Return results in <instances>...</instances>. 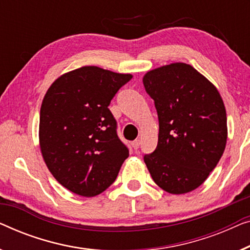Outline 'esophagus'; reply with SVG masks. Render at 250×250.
I'll use <instances>...</instances> for the list:
<instances>
[{
	"label": "esophagus",
	"mask_w": 250,
	"mask_h": 250,
	"mask_svg": "<svg viewBox=\"0 0 250 250\" xmlns=\"http://www.w3.org/2000/svg\"><path fill=\"white\" fill-rule=\"evenodd\" d=\"M132 146L134 147V150H137V149H139V146H140V140H135V141H133Z\"/></svg>",
	"instance_id": "esophagus-1"
}]
</instances>
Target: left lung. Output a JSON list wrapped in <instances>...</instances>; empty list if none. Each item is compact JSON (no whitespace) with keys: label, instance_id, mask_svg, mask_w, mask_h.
Instances as JSON below:
<instances>
[{"label":"left lung","instance_id":"8db88e82","mask_svg":"<svg viewBox=\"0 0 250 250\" xmlns=\"http://www.w3.org/2000/svg\"><path fill=\"white\" fill-rule=\"evenodd\" d=\"M143 84L159 118L158 146L144 155L152 179L170 194L203 184L226 149L227 113L212 82L186 63L151 70Z\"/></svg>","mask_w":250,"mask_h":250}]
</instances>
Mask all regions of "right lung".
<instances>
[{
	"mask_svg": "<svg viewBox=\"0 0 250 250\" xmlns=\"http://www.w3.org/2000/svg\"><path fill=\"white\" fill-rule=\"evenodd\" d=\"M132 74L82 66L57 78L42 99L39 146L50 173L72 193L92 197L115 182L128 149L118 139L111 99Z\"/></svg>",
	"mask_w": 250,
	"mask_h": 250,
	"instance_id": "1",
	"label": "right lung"
}]
</instances>
